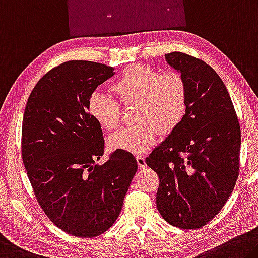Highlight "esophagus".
Instances as JSON below:
<instances>
[{"mask_svg":"<svg viewBox=\"0 0 258 258\" xmlns=\"http://www.w3.org/2000/svg\"><path fill=\"white\" fill-rule=\"evenodd\" d=\"M137 162H138V165L140 169H145V167H147L146 159L144 156H137Z\"/></svg>","mask_w":258,"mask_h":258,"instance_id":"esophagus-1","label":"esophagus"}]
</instances>
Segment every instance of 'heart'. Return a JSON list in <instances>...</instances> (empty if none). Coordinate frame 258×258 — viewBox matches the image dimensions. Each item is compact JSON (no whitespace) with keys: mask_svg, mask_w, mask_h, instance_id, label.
Returning a JSON list of instances; mask_svg holds the SVG:
<instances>
[{"mask_svg":"<svg viewBox=\"0 0 258 258\" xmlns=\"http://www.w3.org/2000/svg\"><path fill=\"white\" fill-rule=\"evenodd\" d=\"M122 105L136 104L137 124L118 131L108 139L111 149L141 154L154 144L158 133L177 127L186 109V83L174 70L158 72L145 65H132L110 85ZM88 112L102 128L113 131L120 119V105L103 92H94Z\"/></svg>","mask_w":258,"mask_h":258,"instance_id":"heart-1","label":"heart"}]
</instances>
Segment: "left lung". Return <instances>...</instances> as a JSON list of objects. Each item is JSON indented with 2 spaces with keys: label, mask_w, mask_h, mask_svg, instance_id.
<instances>
[{
  "label": "left lung",
  "mask_w": 258,
  "mask_h": 258,
  "mask_svg": "<svg viewBox=\"0 0 258 258\" xmlns=\"http://www.w3.org/2000/svg\"><path fill=\"white\" fill-rule=\"evenodd\" d=\"M165 59L186 83V112L146 163L159 177L156 206L167 223L194 230L209 223L239 175L241 131L226 86L210 65L183 52Z\"/></svg>",
  "instance_id": "obj_1"
}]
</instances>
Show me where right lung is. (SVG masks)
Segmentation results:
<instances>
[{
    "mask_svg": "<svg viewBox=\"0 0 258 258\" xmlns=\"http://www.w3.org/2000/svg\"><path fill=\"white\" fill-rule=\"evenodd\" d=\"M114 69L69 60L46 73L28 97L22 128V156L44 214L57 227L79 238L110 228L138 170L128 151L117 149L104 164L101 126L88 101Z\"/></svg>",
    "mask_w": 258,
    "mask_h": 258,
    "instance_id": "right-lung-1",
    "label": "right lung"
}]
</instances>
